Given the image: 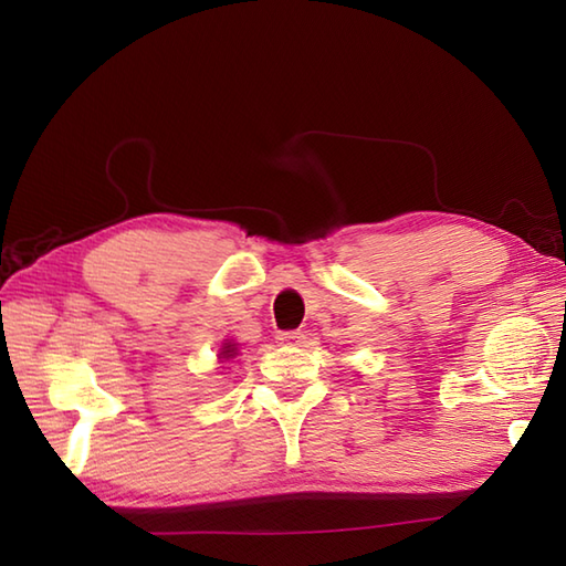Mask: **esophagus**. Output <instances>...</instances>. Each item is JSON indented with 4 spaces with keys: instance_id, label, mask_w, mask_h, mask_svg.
<instances>
[{
    "instance_id": "esophagus-1",
    "label": "esophagus",
    "mask_w": 566,
    "mask_h": 566,
    "mask_svg": "<svg viewBox=\"0 0 566 566\" xmlns=\"http://www.w3.org/2000/svg\"><path fill=\"white\" fill-rule=\"evenodd\" d=\"M280 345H286V347H301L306 343V335L298 333V331H284L277 335Z\"/></svg>"
}]
</instances>
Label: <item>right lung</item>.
Wrapping results in <instances>:
<instances>
[{
    "label": "right lung",
    "mask_w": 566,
    "mask_h": 566,
    "mask_svg": "<svg viewBox=\"0 0 566 566\" xmlns=\"http://www.w3.org/2000/svg\"><path fill=\"white\" fill-rule=\"evenodd\" d=\"M221 354H223V359H229V357H233V354H235V345H231V343H227V345H223V349H221Z\"/></svg>",
    "instance_id": "1"
}]
</instances>
